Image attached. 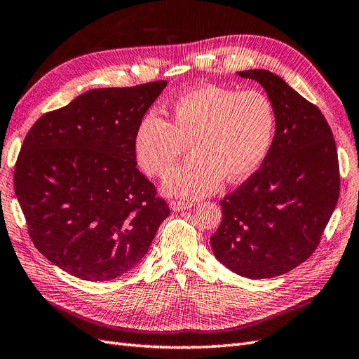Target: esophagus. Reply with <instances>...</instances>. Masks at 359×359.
Wrapping results in <instances>:
<instances>
[{
	"label": "esophagus",
	"mask_w": 359,
	"mask_h": 359,
	"mask_svg": "<svg viewBox=\"0 0 359 359\" xmlns=\"http://www.w3.org/2000/svg\"><path fill=\"white\" fill-rule=\"evenodd\" d=\"M192 201H182V200H171L170 201V208L171 210L177 212V210H183V209H189L192 208Z\"/></svg>",
	"instance_id": "1"
}]
</instances>
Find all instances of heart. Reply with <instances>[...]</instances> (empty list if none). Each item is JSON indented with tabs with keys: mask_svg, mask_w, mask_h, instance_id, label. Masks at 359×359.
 <instances>
[{
	"mask_svg": "<svg viewBox=\"0 0 359 359\" xmlns=\"http://www.w3.org/2000/svg\"><path fill=\"white\" fill-rule=\"evenodd\" d=\"M168 116V121L156 112L142 117L134 150L149 176H162L189 142L194 155L163 180L168 194L185 198L208 196L224 177L248 179L262 165L275 132L272 100L259 90L194 87L174 99Z\"/></svg>",
	"mask_w": 359,
	"mask_h": 359,
	"instance_id": "1",
	"label": "heart"
}]
</instances>
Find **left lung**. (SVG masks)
Wrapping results in <instances>:
<instances>
[{"label":"left lung","instance_id":"1","mask_svg":"<svg viewBox=\"0 0 359 359\" xmlns=\"http://www.w3.org/2000/svg\"><path fill=\"white\" fill-rule=\"evenodd\" d=\"M257 81L275 109V135L262 167L219 204L210 238L217 259L252 280L294 269L319 247L340 196L335 140L322 111L264 69L238 72Z\"/></svg>","mask_w":359,"mask_h":359}]
</instances>
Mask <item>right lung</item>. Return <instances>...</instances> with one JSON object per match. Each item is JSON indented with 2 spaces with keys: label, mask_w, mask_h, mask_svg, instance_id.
<instances>
[{
  "label": "right lung",
  "mask_w": 359,
  "mask_h": 359,
  "mask_svg": "<svg viewBox=\"0 0 359 359\" xmlns=\"http://www.w3.org/2000/svg\"><path fill=\"white\" fill-rule=\"evenodd\" d=\"M165 86L90 90L28 130L15 192L34 247L60 269L108 281L147 254L170 208L137 168L134 134Z\"/></svg>",
  "instance_id": "1"
}]
</instances>
